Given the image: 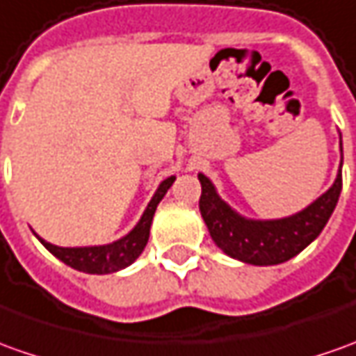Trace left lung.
Instances as JSON below:
<instances>
[{
  "instance_id": "8db88e82",
  "label": "left lung",
  "mask_w": 356,
  "mask_h": 356,
  "mask_svg": "<svg viewBox=\"0 0 356 356\" xmlns=\"http://www.w3.org/2000/svg\"><path fill=\"white\" fill-rule=\"evenodd\" d=\"M343 147H341V165L337 177L321 197L292 216L275 220L245 218L222 200L216 193L214 183L207 175L198 173L200 181V200L198 209L209 228L214 243L232 259L249 265H279L298 255L325 228L339 200L343 179Z\"/></svg>"
}]
</instances>
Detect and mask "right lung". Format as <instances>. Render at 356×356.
<instances>
[{"instance_id": "add662e5", "label": "right lung", "mask_w": 356, "mask_h": 356, "mask_svg": "<svg viewBox=\"0 0 356 356\" xmlns=\"http://www.w3.org/2000/svg\"><path fill=\"white\" fill-rule=\"evenodd\" d=\"M173 181H175V175L163 179L159 183L158 191L154 193L152 200L147 202L146 210H144L142 218L138 220L136 226L130 229L127 236H122L113 243L87 245V248H60L54 243H48L36 234L35 236L54 257L70 265L72 269L89 273V275H108V273L127 269L128 265H132L140 257V253L146 248L147 238H149V226H152L156 209H158L159 200L165 197L168 188L173 185Z\"/></svg>"}]
</instances>
